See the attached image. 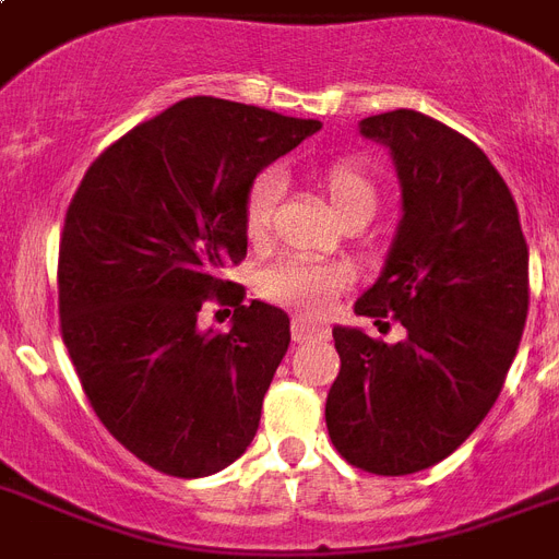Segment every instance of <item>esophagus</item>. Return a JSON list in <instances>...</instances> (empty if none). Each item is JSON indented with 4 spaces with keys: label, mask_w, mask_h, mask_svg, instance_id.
Wrapping results in <instances>:
<instances>
[{
    "label": "esophagus",
    "mask_w": 559,
    "mask_h": 559,
    "mask_svg": "<svg viewBox=\"0 0 559 559\" xmlns=\"http://www.w3.org/2000/svg\"><path fill=\"white\" fill-rule=\"evenodd\" d=\"M331 331L324 322H313V319H305V316H296L293 319V340L296 342H310V340H328Z\"/></svg>",
    "instance_id": "obj_1"
}]
</instances>
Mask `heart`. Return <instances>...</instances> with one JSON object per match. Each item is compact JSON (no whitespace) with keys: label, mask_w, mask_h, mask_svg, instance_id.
I'll list each match as a JSON object with an SVG mask.
<instances>
[{"label":"heart","mask_w":559,"mask_h":559,"mask_svg":"<svg viewBox=\"0 0 559 559\" xmlns=\"http://www.w3.org/2000/svg\"><path fill=\"white\" fill-rule=\"evenodd\" d=\"M322 188L331 200L333 211L340 219L371 217L377 205L373 182L357 162L336 159L322 170ZM281 177L278 170H263L249 186L243 205L246 231L252 237H263L272 223V211L278 202ZM345 287V270L336 263L307 261V258H281L266 266L258 281L261 296L272 305L293 307V310H322L340 289Z\"/></svg>","instance_id":"heart-1"}]
</instances>
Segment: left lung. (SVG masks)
I'll return each mask as SVG.
<instances>
[{
    "label": "left lung",
    "instance_id": "8db88e82",
    "mask_svg": "<svg viewBox=\"0 0 559 559\" xmlns=\"http://www.w3.org/2000/svg\"><path fill=\"white\" fill-rule=\"evenodd\" d=\"M359 133L389 147L403 217L354 310L391 316L406 340L336 324L324 420L348 464L408 476L452 455L493 408L528 319V243L504 179L467 135L415 109L362 118Z\"/></svg>",
    "mask_w": 559,
    "mask_h": 559
}]
</instances>
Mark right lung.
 <instances>
[{
  "mask_svg": "<svg viewBox=\"0 0 559 559\" xmlns=\"http://www.w3.org/2000/svg\"><path fill=\"white\" fill-rule=\"evenodd\" d=\"M316 130L197 95L109 144L69 202L60 333L100 424L159 473H219L258 432L289 319L219 272L246 258L254 177ZM211 295L236 305L228 334L195 324Z\"/></svg>",
  "mask_w": 559,
  "mask_h": 559,
  "instance_id": "add662e5",
  "label": "right lung"
}]
</instances>
